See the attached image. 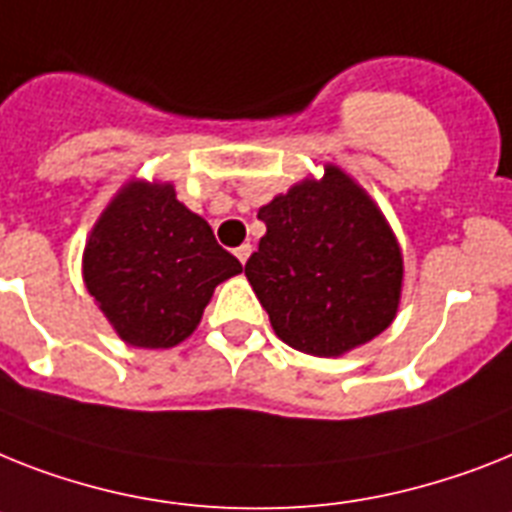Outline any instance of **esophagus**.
I'll use <instances>...</instances> for the list:
<instances>
[{
	"instance_id": "34e87169",
	"label": "esophagus",
	"mask_w": 512,
	"mask_h": 512,
	"mask_svg": "<svg viewBox=\"0 0 512 512\" xmlns=\"http://www.w3.org/2000/svg\"><path fill=\"white\" fill-rule=\"evenodd\" d=\"M251 251H253V248L248 246V243H243V246H240V248H235V256H238L240 264H246L248 256H251Z\"/></svg>"
}]
</instances>
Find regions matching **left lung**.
<instances>
[{"label":"left lung","instance_id":"8db88e82","mask_svg":"<svg viewBox=\"0 0 512 512\" xmlns=\"http://www.w3.org/2000/svg\"><path fill=\"white\" fill-rule=\"evenodd\" d=\"M266 225L246 264L274 332L311 356H342L395 319L403 256L382 211L337 167L259 209Z\"/></svg>","mask_w":512,"mask_h":512}]
</instances>
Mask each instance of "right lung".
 <instances>
[{
  "mask_svg": "<svg viewBox=\"0 0 512 512\" xmlns=\"http://www.w3.org/2000/svg\"><path fill=\"white\" fill-rule=\"evenodd\" d=\"M243 272L172 185L133 183L96 222L83 277L117 335L172 348L198 327L219 282Z\"/></svg>",
  "mask_w": 512,
  "mask_h": 512,
  "instance_id": "add662e5",
  "label": "right lung"
}]
</instances>
